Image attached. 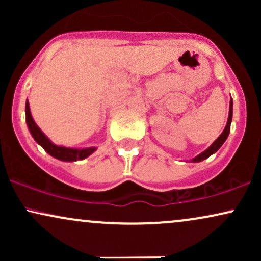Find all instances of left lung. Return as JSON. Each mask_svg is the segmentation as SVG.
Masks as SVG:
<instances>
[{"mask_svg":"<svg viewBox=\"0 0 261 261\" xmlns=\"http://www.w3.org/2000/svg\"><path fill=\"white\" fill-rule=\"evenodd\" d=\"M232 113H233V101L230 100V104H229V114H228V121H227V125H226V127H224L223 133L220 135V137H218V139H217L216 141H215V142L212 143V145L210 146V147H208L207 149H206V151H203L202 153H200L199 155H196V157L194 158V160H193L194 163H195V162H201V161H203V160H206V158H208L210 155L214 154L215 152H217L218 149H220L221 146L223 145L224 141H226L227 137H228L229 131H230V121H232Z\"/></svg>","mask_w":261,"mask_h":261,"instance_id":"obj_1","label":"left lung"}]
</instances>
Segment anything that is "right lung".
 <instances>
[{
    "label": "right lung",
    "instance_id": "add662e5",
    "mask_svg": "<svg viewBox=\"0 0 261 261\" xmlns=\"http://www.w3.org/2000/svg\"><path fill=\"white\" fill-rule=\"evenodd\" d=\"M25 121L28 125L29 131H31L32 136L34 137V140L37 141L39 145L43 147L45 151L47 152L53 157L58 158L60 161H66V162H72V161H80L85 160L88 157L89 154H92L95 151V147H89V148H68V147H62V146H56L45 136L43 131L38 127V125L35 124L34 120L32 118L31 109H29V103L27 100L25 103Z\"/></svg>",
    "mask_w": 261,
    "mask_h": 261
}]
</instances>
